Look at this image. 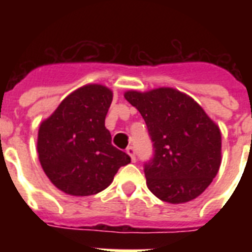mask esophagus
Segmentation results:
<instances>
[{"mask_svg": "<svg viewBox=\"0 0 252 252\" xmlns=\"http://www.w3.org/2000/svg\"><path fill=\"white\" fill-rule=\"evenodd\" d=\"M126 154L129 156L130 159H132V162H136V150H134V148L129 146V148L126 149Z\"/></svg>", "mask_w": 252, "mask_h": 252, "instance_id": "obj_1", "label": "esophagus"}]
</instances>
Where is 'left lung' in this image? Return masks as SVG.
Here are the masks:
<instances>
[{
    "mask_svg": "<svg viewBox=\"0 0 252 252\" xmlns=\"http://www.w3.org/2000/svg\"><path fill=\"white\" fill-rule=\"evenodd\" d=\"M124 98L144 118L154 146L146 186L159 200L183 204L200 196L221 166V132L199 103L172 87L129 90Z\"/></svg>",
    "mask_w": 252,
    "mask_h": 252,
    "instance_id": "obj_1",
    "label": "left lung"
}]
</instances>
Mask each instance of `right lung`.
Returning <instances> with one entry per match:
<instances>
[{
	"label": "right lung",
	"instance_id": "obj_1",
	"mask_svg": "<svg viewBox=\"0 0 252 252\" xmlns=\"http://www.w3.org/2000/svg\"><path fill=\"white\" fill-rule=\"evenodd\" d=\"M112 91L98 84L77 89L43 120L37 154L45 175L66 195L90 196L106 189L129 156L111 144L104 119Z\"/></svg>",
	"mask_w": 252,
	"mask_h": 252
}]
</instances>
